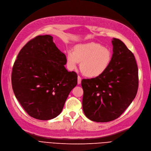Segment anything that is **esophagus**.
I'll use <instances>...</instances> for the list:
<instances>
[{
	"label": "esophagus",
	"instance_id": "obj_1",
	"mask_svg": "<svg viewBox=\"0 0 151 151\" xmlns=\"http://www.w3.org/2000/svg\"><path fill=\"white\" fill-rule=\"evenodd\" d=\"M81 81V78L80 76H78V84L80 85Z\"/></svg>",
	"mask_w": 151,
	"mask_h": 151
}]
</instances>
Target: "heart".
<instances>
[{
	"label": "heart",
	"instance_id": "obj_1",
	"mask_svg": "<svg viewBox=\"0 0 151 151\" xmlns=\"http://www.w3.org/2000/svg\"><path fill=\"white\" fill-rule=\"evenodd\" d=\"M112 55L109 49L100 44L88 42L76 45L73 51L67 52L66 64L71 70L80 62V70L87 77L95 78L104 74L108 69Z\"/></svg>",
	"mask_w": 151,
	"mask_h": 151
}]
</instances>
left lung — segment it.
Instances as JSON below:
<instances>
[{
    "instance_id": "1",
    "label": "left lung",
    "mask_w": 151,
    "mask_h": 151,
    "mask_svg": "<svg viewBox=\"0 0 151 151\" xmlns=\"http://www.w3.org/2000/svg\"><path fill=\"white\" fill-rule=\"evenodd\" d=\"M111 42L114 53L108 69L99 76L81 80L83 112L97 122L119 117L138 90V68L133 53L119 39L113 38Z\"/></svg>"
}]
</instances>
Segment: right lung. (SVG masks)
<instances>
[{"label":"right lung","instance_id":"obj_1","mask_svg":"<svg viewBox=\"0 0 151 151\" xmlns=\"http://www.w3.org/2000/svg\"><path fill=\"white\" fill-rule=\"evenodd\" d=\"M50 35L38 36L24 46L12 68V86L16 99L32 117L42 120L60 115L77 74L68 71L66 58Z\"/></svg>","mask_w":151,"mask_h":151}]
</instances>
